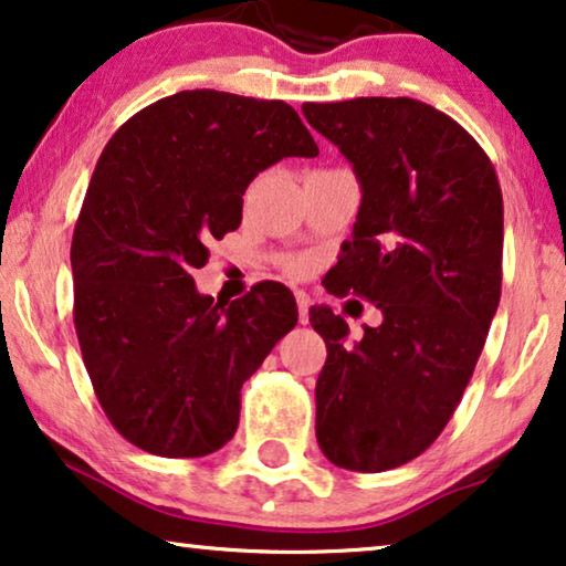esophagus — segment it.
Wrapping results in <instances>:
<instances>
[{"instance_id": "34e87169", "label": "esophagus", "mask_w": 566, "mask_h": 566, "mask_svg": "<svg viewBox=\"0 0 566 566\" xmlns=\"http://www.w3.org/2000/svg\"><path fill=\"white\" fill-rule=\"evenodd\" d=\"M296 304H298V322L306 324L308 322V306H312V298H308L304 291H296Z\"/></svg>"}]
</instances>
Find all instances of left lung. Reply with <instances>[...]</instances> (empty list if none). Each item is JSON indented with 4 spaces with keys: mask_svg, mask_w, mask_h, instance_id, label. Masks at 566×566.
Returning a JSON list of instances; mask_svg holds the SVG:
<instances>
[{
    "mask_svg": "<svg viewBox=\"0 0 566 566\" xmlns=\"http://www.w3.org/2000/svg\"><path fill=\"white\" fill-rule=\"evenodd\" d=\"M308 126L360 182L353 237L324 289L376 304L378 327L347 343L329 306L308 308L327 360L316 440L339 469L412 461L451 420L482 355L502 289V192L482 146L412 97L304 103Z\"/></svg>",
    "mask_w": 566,
    "mask_h": 566,
    "instance_id": "left-lung-1",
    "label": "left lung"
}]
</instances>
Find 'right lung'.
I'll return each mask as SVG.
<instances>
[{"instance_id":"1","label":"right lung","mask_w":566,"mask_h":566,"mask_svg":"<svg viewBox=\"0 0 566 566\" xmlns=\"http://www.w3.org/2000/svg\"><path fill=\"white\" fill-rule=\"evenodd\" d=\"M281 99L185 90L138 111L99 154L72 239L74 327L107 420L128 443L198 459L234 438L242 384L298 322L260 283L221 304L192 268L242 223V196L285 157H316Z\"/></svg>"}]
</instances>
